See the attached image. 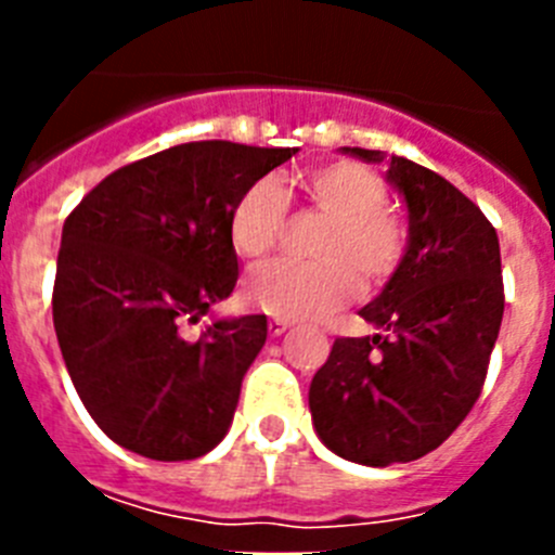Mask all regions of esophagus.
<instances>
[{
  "mask_svg": "<svg viewBox=\"0 0 555 555\" xmlns=\"http://www.w3.org/2000/svg\"><path fill=\"white\" fill-rule=\"evenodd\" d=\"M288 327H292V322L274 317V320H269V336H281V333H286Z\"/></svg>",
  "mask_w": 555,
  "mask_h": 555,
  "instance_id": "esophagus-1",
  "label": "esophagus"
}]
</instances>
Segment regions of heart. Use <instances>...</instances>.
I'll return each mask as SVG.
<instances>
[{
	"label": "heart",
	"mask_w": 555,
	"mask_h": 555,
	"mask_svg": "<svg viewBox=\"0 0 555 555\" xmlns=\"http://www.w3.org/2000/svg\"><path fill=\"white\" fill-rule=\"evenodd\" d=\"M300 191L311 214L325 219L313 235L311 263L274 261L249 274L247 300L281 320H317L338 311L364 288H380L403 267L409 228L386 205V183L356 160H331L302 171ZM286 224L281 185L263 178L244 191L230 214V242L247 261L263 258Z\"/></svg>",
	"instance_id": "obj_1"
}]
</instances>
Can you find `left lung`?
<instances>
[{"mask_svg": "<svg viewBox=\"0 0 555 555\" xmlns=\"http://www.w3.org/2000/svg\"><path fill=\"white\" fill-rule=\"evenodd\" d=\"M345 152L386 160L377 150ZM386 175L409 205V253L358 311L375 336L336 338L308 391L322 442L366 467L423 459L464 423L506 306L498 233L483 210L409 158L391 155Z\"/></svg>", "mask_w": 555, "mask_h": 555, "instance_id": "left-lung-1", "label": "left lung"}]
</instances>
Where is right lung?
I'll list each match as a JSON object with an SVG mask.
<instances>
[{
	"instance_id": "add662e5",
	"label": "right lung",
	"mask_w": 555,
	"mask_h": 555,
	"mask_svg": "<svg viewBox=\"0 0 555 555\" xmlns=\"http://www.w3.org/2000/svg\"><path fill=\"white\" fill-rule=\"evenodd\" d=\"M294 146L191 141L127 164L63 224L52 320L77 395L113 442L155 461L199 459L233 423L267 317L197 322L230 297V214Z\"/></svg>"
}]
</instances>
